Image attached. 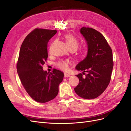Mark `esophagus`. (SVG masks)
I'll use <instances>...</instances> for the list:
<instances>
[{"instance_id":"34e87169","label":"esophagus","mask_w":131,"mask_h":131,"mask_svg":"<svg viewBox=\"0 0 131 131\" xmlns=\"http://www.w3.org/2000/svg\"><path fill=\"white\" fill-rule=\"evenodd\" d=\"M64 77H67V78H68V77H70V75H69V74H67V73H64Z\"/></svg>"}]
</instances>
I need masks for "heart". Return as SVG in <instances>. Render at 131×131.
Instances as JSON below:
<instances>
[{
	"mask_svg": "<svg viewBox=\"0 0 131 131\" xmlns=\"http://www.w3.org/2000/svg\"><path fill=\"white\" fill-rule=\"evenodd\" d=\"M64 40L69 49L72 48L74 50H76L78 48L79 45V40L73 35L70 34L66 35L64 36ZM85 53L84 51H82L79 56H82L85 54ZM69 63L70 62L68 60L61 61L56 63V66L62 70H67L68 68Z\"/></svg>",
	"mask_w": 131,
	"mask_h": 131,
	"instance_id": "1",
	"label": "heart"
}]
</instances>
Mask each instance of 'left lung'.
<instances>
[{
    "mask_svg": "<svg viewBox=\"0 0 131 131\" xmlns=\"http://www.w3.org/2000/svg\"><path fill=\"white\" fill-rule=\"evenodd\" d=\"M80 33L88 43V52L86 58L75 67L85 75H76L79 83L74 90L80 97L92 100L100 96L109 84L114 66L113 52L104 37L97 30L84 27Z\"/></svg>",
    "mask_w": 131,
    "mask_h": 131,
    "instance_id": "1",
    "label": "left lung"
}]
</instances>
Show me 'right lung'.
Here are the masks:
<instances>
[{
	"label": "right lung",
	"mask_w": 131,
	"mask_h": 131,
	"mask_svg": "<svg viewBox=\"0 0 131 131\" xmlns=\"http://www.w3.org/2000/svg\"><path fill=\"white\" fill-rule=\"evenodd\" d=\"M56 30L35 28L27 35L19 51L17 71L23 86L36 102L52 100L58 93V86L64 74L54 69L52 73L43 71L47 58V43Z\"/></svg>",
	"instance_id": "1"
}]
</instances>
